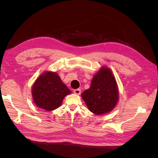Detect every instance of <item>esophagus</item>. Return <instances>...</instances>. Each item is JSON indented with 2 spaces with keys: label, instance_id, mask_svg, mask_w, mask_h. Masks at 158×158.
Listing matches in <instances>:
<instances>
[{
  "label": "esophagus",
  "instance_id": "esophagus-1",
  "mask_svg": "<svg viewBox=\"0 0 158 158\" xmlns=\"http://www.w3.org/2000/svg\"><path fill=\"white\" fill-rule=\"evenodd\" d=\"M74 93L75 94H77V95H80L81 94V90L80 89H74Z\"/></svg>",
  "mask_w": 158,
  "mask_h": 158
}]
</instances>
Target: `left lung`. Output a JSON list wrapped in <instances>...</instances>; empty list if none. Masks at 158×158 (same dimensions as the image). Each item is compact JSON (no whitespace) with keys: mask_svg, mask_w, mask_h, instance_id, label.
I'll list each match as a JSON object with an SVG mask.
<instances>
[{"mask_svg":"<svg viewBox=\"0 0 158 158\" xmlns=\"http://www.w3.org/2000/svg\"><path fill=\"white\" fill-rule=\"evenodd\" d=\"M82 97L91 112L102 114L111 111L118 101L115 79L108 68L102 67L92 79L91 86L82 94Z\"/></svg>","mask_w":158,"mask_h":158,"instance_id":"obj_1","label":"left lung"}]
</instances>
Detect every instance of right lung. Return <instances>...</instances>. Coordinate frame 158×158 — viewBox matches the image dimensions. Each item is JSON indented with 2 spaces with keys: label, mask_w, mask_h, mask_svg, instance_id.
I'll return each instance as SVG.
<instances>
[{
  "label": "right lung",
  "mask_w": 158,
  "mask_h": 158,
  "mask_svg": "<svg viewBox=\"0 0 158 158\" xmlns=\"http://www.w3.org/2000/svg\"><path fill=\"white\" fill-rule=\"evenodd\" d=\"M55 73L47 72L41 74L32 87V95L37 107L47 111L58 108L66 95L70 94Z\"/></svg>",
  "instance_id": "1"
}]
</instances>
